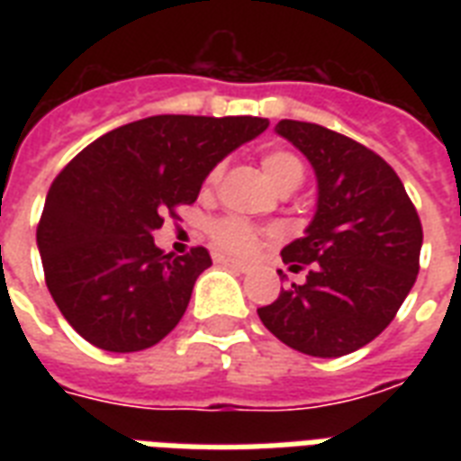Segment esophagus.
<instances>
[{"instance_id":"1","label":"esophagus","mask_w":461,"mask_h":461,"mask_svg":"<svg viewBox=\"0 0 461 461\" xmlns=\"http://www.w3.org/2000/svg\"><path fill=\"white\" fill-rule=\"evenodd\" d=\"M215 260L220 263V266L234 267V270H239V273H249V270H251V266H249V263H244V260L227 258V256H215Z\"/></svg>"}]
</instances>
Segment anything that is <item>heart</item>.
<instances>
[{"instance_id": "obj_1", "label": "heart", "mask_w": 461, "mask_h": 461, "mask_svg": "<svg viewBox=\"0 0 461 461\" xmlns=\"http://www.w3.org/2000/svg\"><path fill=\"white\" fill-rule=\"evenodd\" d=\"M263 169L282 194L294 191L303 181V172H306L302 159L289 150H270V153L263 155ZM220 176H222V165H217L208 174V186H215ZM210 237L217 244V249H222L224 253H231V256H251V253L258 251L260 246V231L241 217L215 220L210 224Z\"/></svg>"}]
</instances>
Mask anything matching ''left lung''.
<instances>
[{"mask_svg":"<svg viewBox=\"0 0 461 461\" xmlns=\"http://www.w3.org/2000/svg\"><path fill=\"white\" fill-rule=\"evenodd\" d=\"M275 131L311 162L318 201L303 237L282 249L292 273L306 267V280L258 315L292 349L344 357L375 339L414 287L421 220L393 167L366 146L294 119Z\"/></svg>","mask_w":461,"mask_h":461,"instance_id":"obj_1","label":"left lung"}]
</instances>
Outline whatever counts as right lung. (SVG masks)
<instances>
[{
	"mask_svg": "<svg viewBox=\"0 0 461 461\" xmlns=\"http://www.w3.org/2000/svg\"><path fill=\"white\" fill-rule=\"evenodd\" d=\"M267 124L158 114L104 133L61 169L45 198L38 251L54 303L83 339L126 354L176 328L212 260L203 246L165 256L153 231Z\"/></svg>",
	"mask_w": 461,
	"mask_h": 461,
	"instance_id": "1",
	"label": "right lung"
}]
</instances>
